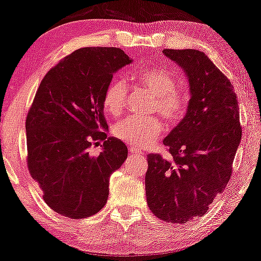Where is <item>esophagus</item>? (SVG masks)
<instances>
[{
	"mask_svg": "<svg viewBox=\"0 0 261 261\" xmlns=\"http://www.w3.org/2000/svg\"><path fill=\"white\" fill-rule=\"evenodd\" d=\"M128 149H129V152L132 153V154H134V155H141L142 154L141 149L138 148V147H134V146H129V147H128Z\"/></svg>",
	"mask_w": 261,
	"mask_h": 261,
	"instance_id": "1",
	"label": "esophagus"
}]
</instances>
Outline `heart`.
Segmentation results:
<instances>
[{"mask_svg":"<svg viewBox=\"0 0 261 261\" xmlns=\"http://www.w3.org/2000/svg\"><path fill=\"white\" fill-rule=\"evenodd\" d=\"M139 80L155 95L154 110L169 123H178L187 114L189 95L176 90L177 80L164 69L152 67L142 71ZM127 87L123 80L115 78L108 84L103 94V108L112 116H119L126 105ZM163 130L158 117L127 116L113 128L114 137L134 147L152 145Z\"/></svg>","mask_w":261,"mask_h":261,"instance_id":"heart-1","label":"heart"}]
</instances>
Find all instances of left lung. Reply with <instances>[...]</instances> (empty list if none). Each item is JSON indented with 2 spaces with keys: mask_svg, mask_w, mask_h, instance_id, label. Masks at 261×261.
<instances>
[{
  "mask_svg": "<svg viewBox=\"0 0 261 261\" xmlns=\"http://www.w3.org/2000/svg\"><path fill=\"white\" fill-rule=\"evenodd\" d=\"M163 53L187 73L191 98L187 115L164 139L170 158L147 156L146 197L160 220L184 223L208 213L223 192L242 129L233 85L206 55L190 48Z\"/></svg>",
  "mask_w": 261,
  "mask_h": 261,
  "instance_id": "obj_1",
  "label": "left lung"
}]
</instances>
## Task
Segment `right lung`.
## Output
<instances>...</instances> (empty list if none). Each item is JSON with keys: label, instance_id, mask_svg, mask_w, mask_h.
I'll return each instance as SVG.
<instances>
[{"label": "right lung", "instance_id": "right-lung-1", "mask_svg": "<svg viewBox=\"0 0 261 261\" xmlns=\"http://www.w3.org/2000/svg\"><path fill=\"white\" fill-rule=\"evenodd\" d=\"M132 60L117 47H84L46 73L26 119L27 166L49 208L70 219L95 215L106 205L109 178L128 155L107 138L103 94L113 74ZM103 141L91 156L92 143Z\"/></svg>", "mask_w": 261, "mask_h": 261}]
</instances>
